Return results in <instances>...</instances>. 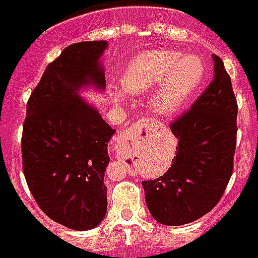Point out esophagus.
Masks as SVG:
<instances>
[{
	"label": "esophagus",
	"instance_id": "1",
	"mask_svg": "<svg viewBox=\"0 0 258 258\" xmlns=\"http://www.w3.org/2000/svg\"><path fill=\"white\" fill-rule=\"evenodd\" d=\"M151 125H153V120L151 119H146V118H144V119L138 120L131 129H127L126 132L120 133L119 136H118V140H116V146H123V144L132 142L133 139H142L140 136H142L144 132H147ZM118 151H119V150H118Z\"/></svg>",
	"mask_w": 258,
	"mask_h": 258
}]
</instances>
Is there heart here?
<instances>
[{
    "instance_id": "obj_1",
    "label": "heart",
    "mask_w": 258,
    "mask_h": 258,
    "mask_svg": "<svg viewBox=\"0 0 258 258\" xmlns=\"http://www.w3.org/2000/svg\"><path fill=\"white\" fill-rule=\"evenodd\" d=\"M204 76L206 63L200 56L161 48L135 56L120 76V86L131 94H143L154 87L149 97V107L155 114L169 116L187 104ZM109 97L114 103L123 100V96L115 90L109 91Z\"/></svg>"
}]
</instances>
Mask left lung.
Returning a JSON list of instances; mask_svg holds the SVG:
<instances>
[{
    "mask_svg": "<svg viewBox=\"0 0 258 258\" xmlns=\"http://www.w3.org/2000/svg\"><path fill=\"white\" fill-rule=\"evenodd\" d=\"M214 79L190 111L171 123L178 139L167 172L143 180L150 214L162 225L179 226L210 213L224 195L233 169L237 104L231 78L213 55Z\"/></svg>",
    "mask_w": 258,
    "mask_h": 258,
    "instance_id": "obj_1",
    "label": "left lung"
}]
</instances>
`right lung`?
<instances>
[{
  "instance_id": "right-lung-1",
  "label": "right lung",
  "mask_w": 258,
  "mask_h": 258,
  "mask_svg": "<svg viewBox=\"0 0 258 258\" xmlns=\"http://www.w3.org/2000/svg\"><path fill=\"white\" fill-rule=\"evenodd\" d=\"M107 41L67 47L45 68L27 101L22 135V161L34 200L51 220L87 231L107 213L104 172L115 129L80 89H105L101 55Z\"/></svg>"
}]
</instances>
